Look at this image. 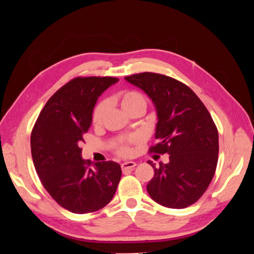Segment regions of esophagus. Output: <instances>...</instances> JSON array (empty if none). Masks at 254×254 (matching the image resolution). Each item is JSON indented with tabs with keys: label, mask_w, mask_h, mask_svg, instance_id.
Masks as SVG:
<instances>
[{
	"label": "esophagus",
	"mask_w": 254,
	"mask_h": 254,
	"mask_svg": "<svg viewBox=\"0 0 254 254\" xmlns=\"http://www.w3.org/2000/svg\"><path fill=\"white\" fill-rule=\"evenodd\" d=\"M136 166L135 162H131V161H128V162L122 163V170L123 171H127V170H132L133 167Z\"/></svg>",
	"instance_id": "1"
}]
</instances>
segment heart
<instances>
[{"mask_svg": "<svg viewBox=\"0 0 254 254\" xmlns=\"http://www.w3.org/2000/svg\"><path fill=\"white\" fill-rule=\"evenodd\" d=\"M112 102L118 104L121 108L129 115L135 111H142L144 113L146 107H147L146 98L144 97V95L141 93V92L136 90L120 91L119 93L114 94L112 96ZM106 112H107V104L104 101L99 102L94 107L93 112H92V118H91V122L94 127H99L102 125ZM132 143L133 141L120 143L119 145H117V147H115V151H117L119 156L129 157L132 153V149H131Z\"/></svg>", "mask_w": 254, "mask_h": 254, "instance_id": "obj_1", "label": "heart"}]
</instances>
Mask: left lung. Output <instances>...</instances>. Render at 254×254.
<instances>
[{
	"label": "left lung",
	"instance_id": "obj_1",
	"mask_svg": "<svg viewBox=\"0 0 254 254\" xmlns=\"http://www.w3.org/2000/svg\"><path fill=\"white\" fill-rule=\"evenodd\" d=\"M125 79L141 88L157 109V144L149 152L170 155V163L151 164L149 196L171 209L198 201L213 179L218 161V130L203 103L187 84L170 76L144 72Z\"/></svg>",
	"mask_w": 254,
	"mask_h": 254
}]
</instances>
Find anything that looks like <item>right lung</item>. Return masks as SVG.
I'll list each match as a JSON object with an SVG mask.
<instances>
[{
    "mask_svg": "<svg viewBox=\"0 0 254 254\" xmlns=\"http://www.w3.org/2000/svg\"><path fill=\"white\" fill-rule=\"evenodd\" d=\"M118 80L111 76L73 78L52 95L32 130V157L42 186L72 213L101 210L111 201L121 180L120 164L103 161L92 168L79 147L98 96Z\"/></svg>",
    "mask_w": 254,
    "mask_h": 254,
    "instance_id": "add662e5",
    "label": "right lung"
}]
</instances>
